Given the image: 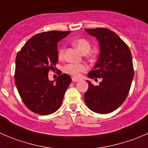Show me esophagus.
Segmentation results:
<instances>
[{"label":"esophagus","mask_w":148,"mask_h":148,"mask_svg":"<svg viewBox=\"0 0 148 148\" xmlns=\"http://www.w3.org/2000/svg\"><path fill=\"white\" fill-rule=\"evenodd\" d=\"M79 81V79L76 78V77H72V82H77Z\"/></svg>","instance_id":"1"}]
</instances>
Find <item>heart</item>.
I'll list each match as a JSON object with an SVG mask.
<instances>
[{
    "label": "heart",
    "instance_id": "heart-1",
    "mask_svg": "<svg viewBox=\"0 0 148 148\" xmlns=\"http://www.w3.org/2000/svg\"><path fill=\"white\" fill-rule=\"evenodd\" d=\"M73 44L79 49L80 52L83 54H86L89 53L91 49V45L87 40L84 38H79L73 41ZM64 47H60L58 51V56L59 58H62L64 56ZM86 68L84 64H69L64 67V71L66 73L74 77H79L82 72L86 71Z\"/></svg>",
    "mask_w": 148,
    "mask_h": 148
}]
</instances>
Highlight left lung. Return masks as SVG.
Segmentation results:
<instances>
[{"mask_svg":"<svg viewBox=\"0 0 148 148\" xmlns=\"http://www.w3.org/2000/svg\"><path fill=\"white\" fill-rule=\"evenodd\" d=\"M99 41L100 52L90 79L102 78L95 86L86 80L89 88L84 101L92 111L107 114L117 110L127 97L134 77L132 58L127 45L112 31L103 28L85 29Z\"/></svg>","mask_w":148,"mask_h":148,"instance_id":"1","label":"left lung"}]
</instances>
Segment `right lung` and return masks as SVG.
<instances>
[{"mask_svg": "<svg viewBox=\"0 0 148 148\" xmlns=\"http://www.w3.org/2000/svg\"><path fill=\"white\" fill-rule=\"evenodd\" d=\"M70 33H40L28 39L17 53L15 84L25 105L36 114L48 115L55 112L71 82L66 74L59 75L53 81L48 77L58 62V42Z\"/></svg>", "mask_w": 148, "mask_h": 148, "instance_id": "add662e5", "label": "right lung"}]
</instances>
